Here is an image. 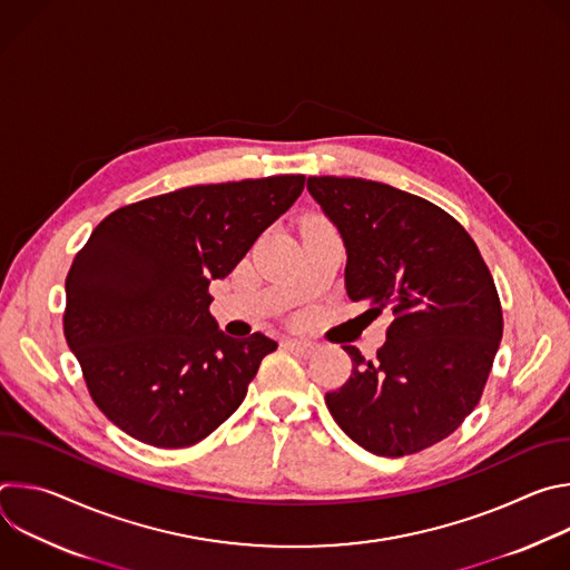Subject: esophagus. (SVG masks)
<instances>
[{
    "mask_svg": "<svg viewBox=\"0 0 570 570\" xmlns=\"http://www.w3.org/2000/svg\"><path fill=\"white\" fill-rule=\"evenodd\" d=\"M286 350H291L293 354H297V356H304V358H311L313 354H315V345L313 343H306V341H295V338H286L284 343H282Z\"/></svg>",
    "mask_w": 570,
    "mask_h": 570,
    "instance_id": "1",
    "label": "esophagus"
}]
</instances>
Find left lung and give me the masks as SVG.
<instances>
[{
    "instance_id": "obj_1",
    "label": "left lung",
    "mask_w": 570,
    "mask_h": 570,
    "mask_svg": "<svg viewBox=\"0 0 570 570\" xmlns=\"http://www.w3.org/2000/svg\"><path fill=\"white\" fill-rule=\"evenodd\" d=\"M306 189L345 240L350 299L392 317L374 361L343 347L352 374L324 403L374 455L424 451L471 415L492 372L503 338L494 277L469 232L420 196L336 176Z\"/></svg>"
}]
</instances>
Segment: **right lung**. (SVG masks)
<instances>
[{
	"mask_svg": "<svg viewBox=\"0 0 570 570\" xmlns=\"http://www.w3.org/2000/svg\"><path fill=\"white\" fill-rule=\"evenodd\" d=\"M302 189L304 176L196 185L119 207L95 227L65 279L62 330L115 426L157 449H185L238 409L277 343L225 336L209 284Z\"/></svg>",
	"mask_w": 570,
	"mask_h": 570,
	"instance_id": "1",
	"label": "right lung"
}]
</instances>
